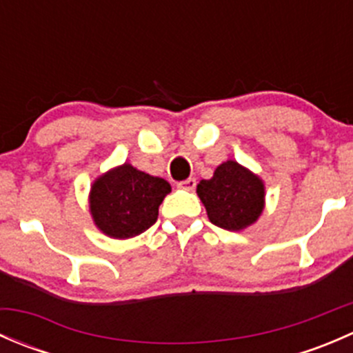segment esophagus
<instances>
[{
    "label": "esophagus",
    "mask_w": 353,
    "mask_h": 353,
    "mask_svg": "<svg viewBox=\"0 0 353 353\" xmlns=\"http://www.w3.org/2000/svg\"><path fill=\"white\" fill-rule=\"evenodd\" d=\"M177 188H181V190H186V191H193L194 188H196V179L194 177H190V179L183 181V183L177 184Z\"/></svg>",
    "instance_id": "34e87169"
}]
</instances>
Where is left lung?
<instances>
[{
    "mask_svg": "<svg viewBox=\"0 0 353 353\" xmlns=\"http://www.w3.org/2000/svg\"><path fill=\"white\" fill-rule=\"evenodd\" d=\"M196 193L210 222L230 232L251 227L265 210V183L236 160H225L212 179L199 181Z\"/></svg>",
    "mask_w": 353,
    "mask_h": 353,
    "instance_id": "8db88e82",
    "label": "left lung"
}]
</instances>
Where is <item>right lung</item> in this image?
Returning a JSON list of instances; mask_svg holds the SVG:
<instances>
[{
    "label": "right lung",
    "instance_id": "add662e5",
    "mask_svg": "<svg viewBox=\"0 0 353 353\" xmlns=\"http://www.w3.org/2000/svg\"><path fill=\"white\" fill-rule=\"evenodd\" d=\"M169 193L165 179L124 162L92 183L88 212L104 236L130 239L154 225L160 203Z\"/></svg>",
    "mask_w": 353,
    "mask_h": 353
}]
</instances>
